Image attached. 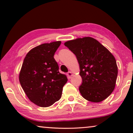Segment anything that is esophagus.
Instances as JSON below:
<instances>
[{
  "label": "esophagus",
  "mask_w": 133,
  "mask_h": 133,
  "mask_svg": "<svg viewBox=\"0 0 133 133\" xmlns=\"http://www.w3.org/2000/svg\"><path fill=\"white\" fill-rule=\"evenodd\" d=\"M72 74L71 71H68V72H67V76H68V77L69 78V79H71L72 77Z\"/></svg>",
  "instance_id": "1"
}]
</instances>
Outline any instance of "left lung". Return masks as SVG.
<instances>
[{"instance_id": "1", "label": "left lung", "mask_w": 133, "mask_h": 133, "mask_svg": "<svg viewBox=\"0 0 133 133\" xmlns=\"http://www.w3.org/2000/svg\"><path fill=\"white\" fill-rule=\"evenodd\" d=\"M65 46L75 54L82 83L79 91L92 102L107 99L115 88L118 69L114 56L99 42L91 37L68 41Z\"/></svg>"}]
</instances>
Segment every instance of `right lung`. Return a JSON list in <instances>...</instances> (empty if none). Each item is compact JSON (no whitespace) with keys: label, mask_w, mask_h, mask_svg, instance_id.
Returning <instances> with one entry per match:
<instances>
[{"label":"right lung","mask_w":133,"mask_h":133,"mask_svg":"<svg viewBox=\"0 0 133 133\" xmlns=\"http://www.w3.org/2000/svg\"><path fill=\"white\" fill-rule=\"evenodd\" d=\"M61 41L43 43L34 47L25 56L19 73L22 88L31 102L48 107L61 99L66 75L59 72L54 58Z\"/></svg>","instance_id":"right-lung-1"}]
</instances>
